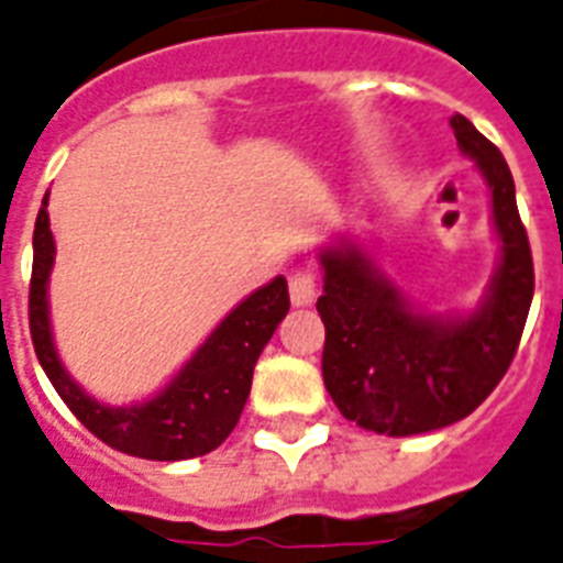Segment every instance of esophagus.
Here are the masks:
<instances>
[{
  "label": "esophagus",
  "instance_id": "34e87169",
  "mask_svg": "<svg viewBox=\"0 0 563 563\" xmlns=\"http://www.w3.org/2000/svg\"><path fill=\"white\" fill-rule=\"evenodd\" d=\"M289 295L295 306H311L318 300V277L311 268H295L289 277Z\"/></svg>",
  "mask_w": 563,
  "mask_h": 563
}]
</instances>
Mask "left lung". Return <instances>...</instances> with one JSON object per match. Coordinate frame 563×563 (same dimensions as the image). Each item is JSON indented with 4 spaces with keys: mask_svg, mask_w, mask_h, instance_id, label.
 <instances>
[{
    "mask_svg": "<svg viewBox=\"0 0 563 563\" xmlns=\"http://www.w3.org/2000/svg\"><path fill=\"white\" fill-rule=\"evenodd\" d=\"M450 125L461 154L475 159L486 179L500 240L498 268L475 309H415L352 240L340 238L320 252L323 384L343 418L389 438L432 432L475 412L507 375L536 291L507 159L464 113Z\"/></svg>",
    "mask_w": 563,
    "mask_h": 563,
    "instance_id": "obj_1",
    "label": "left lung"
}]
</instances>
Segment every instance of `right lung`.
Instances as JSON below:
<instances>
[{
	"label": "right lung",
	"instance_id": "add662e5",
	"mask_svg": "<svg viewBox=\"0 0 563 563\" xmlns=\"http://www.w3.org/2000/svg\"><path fill=\"white\" fill-rule=\"evenodd\" d=\"M54 254L56 245L45 194L33 229L27 318L36 357L70 412L102 443L145 461H186L217 450L231 429L238 427L245 398L252 391L254 363L289 311L286 277H274L263 289L252 291L243 303L234 306L223 323L206 338V343L188 357L186 366L172 377V384L159 389L154 398L131 406H108L91 398L68 375L56 354L48 309Z\"/></svg>",
	"mask_w": 563,
	"mask_h": 563
}]
</instances>
